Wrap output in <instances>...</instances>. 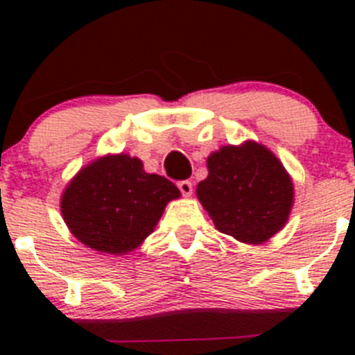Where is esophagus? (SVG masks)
Listing matches in <instances>:
<instances>
[{
    "label": "esophagus",
    "mask_w": 355,
    "mask_h": 355,
    "mask_svg": "<svg viewBox=\"0 0 355 355\" xmlns=\"http://www.w3.org/2000/svg\"><path fill=\"white\" fill-rule=\"evenodd\" d=\"M178 188H180V192L183 193L184 197H190V196H192V192H193L192 181H188V180L180 181V183H178Z\"/></svg>",
    "instance_id": "obj_1"
}]
</instances>
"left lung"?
<instances>
[{
    "label": "left lung",
    "mask_w": 355,
    "mask_h": 355,
    "mask_svg": "<svg viewBox=\"0 0 355 355\" xmlns=\"http://www.w3.org/2000/svg\"><path fill=\"white\" fill-rule=\"evenodd\" d=\"M208 171L197 184V197L220 233L263 243L286 224L293 184L266 147L256 142L222 147L208 158Z\"/></svg>",
    "instance_id": "obj_1"
}]
</instances>
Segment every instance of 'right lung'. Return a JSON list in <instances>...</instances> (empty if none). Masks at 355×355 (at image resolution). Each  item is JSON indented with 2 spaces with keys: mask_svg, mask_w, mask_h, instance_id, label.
<instances>
[{
  "mask_svg": "<svg viewBox=\"0 0 355 355\" xmlns=\"http://www.w3.org/2000/svg\"><path fill=\"white\" fill-rule=\"evenodd\" d=\"M180 196L167 178L147 174L139 158L105 156L69 183L62 215L81 243L122 254L137 249L155 231L168 200Z\"/></svg>",
  "mask_w": 355,
  "mask_h": 355,
  "instance_id": "1",
  "label": "right lung"
}]
</instances>
